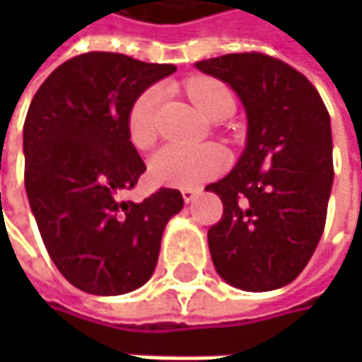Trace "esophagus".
I'll return each instance as SVG.
<instances>
[{
  "instance_id": "34e87169",
  "label": "esophagus",
  "mask_w": 362,
  "mask_h": 362,
  "mask_svg": "<svg viewBox=\"0 0 362 362\" xmlns=\"http://www.w3.org/2000/svg\"><path fill=\"white\" fill-rule=\"evenodd\" d=\"M194 197H197V190H192V188H184V190H182V199H184L186 203L194 201Z\"/></svg>"
}]
</instances>
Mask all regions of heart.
<instances>
[{
	"mask_svg": "<svg viewBox=\"0 0 362 362\" xmlns=\"http://www.w3.org/2000/svg\"><path fill=\"white\" fill-rule=\"evenodd\" d=\"M188 98L205 117L214 121H224L235 112V96L230 90L211 77H194L184 86ZM163 100V90L159 86L146 88L132 103L125 119V132L129 142L146 151L157 142L159 123L157 115ZM228 163L226 153L216 144L205 146H182L168 144L163 146L148 163V174L157 184L174 188H197L203 182L216 178L224 172Z\"/></svg>",
	"mask_w": 362,
	"mask_h": 362,
	"instance_id": "b5f03b06",
	"label": "heart"
}]
</instances>
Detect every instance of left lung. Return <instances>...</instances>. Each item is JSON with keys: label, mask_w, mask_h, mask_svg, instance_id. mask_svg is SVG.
<instances>
[{"label": "left lung", "mask_w": 362, "mask_h": 362, "mask_svg": "<svg viewBox=\"0 0 362 362\" xmlns=\"http://www.w3.org/2000/svg\"><path fill=\"white\" fill-rule=\"evenodd\" d=\"M197 69L226 81L247 110L239 163L205 188L224 205L207 230L214 266L239 289H279L306 268L325 230L333 184L325 103L300 71L262 52L224 54Z\"/></svg>", "instance_id": "obj_1"}]
</instances>
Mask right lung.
I'll use <instances>...</instances> for the list:
<instances>
[{
    "label": "right lung",
    "mask_w": 362,
    "mask_h": 362,
    "mask_svg": "<svg viewBox=\"0 0 362 362\" xmlns=\"http://www.w3.org/2000/svg\"><path fill=\"white\" fill-rule=\"evenodd\" d=\"M176 71L115 52H86L41 83L25 119V186L43 245L81 291L119 296L144 285L180 190L123 201L146 172L127 138L132 103Z\"/></svg>",
    "instance_id": "1"
}]
</instances>
